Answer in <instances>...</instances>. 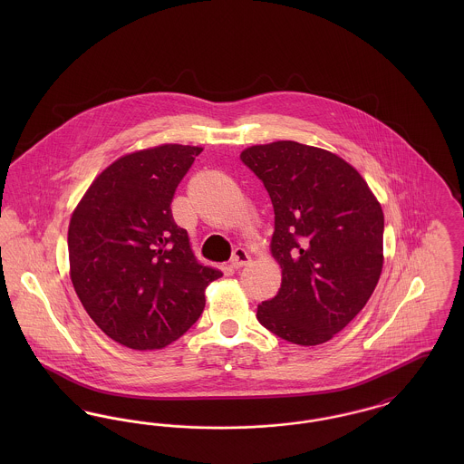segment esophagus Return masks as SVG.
Here are the masks:
<instances>
[{
    "label": "esophagus",
    "instance_id": "1",
    "mask_svg": "<svg viewBox=\"0 0 464 464\" xmlns=\"http://www.w3.org/2000/svg\"><path fill=\"white\" fill-rule=\"evenodd\" d=\"M250 263V256L245 252V248H235L233 256H231V266L235 269H240L245 265Z\"/></svg>",
    "mask_w": 464,
    "mask_h": 464
}]
</instances>
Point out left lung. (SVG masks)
I'll list each match as a JSON object with an SVG mask.
<instances>
[{
	"mask_svg": "<svg viewBox=\"0 0 464 464\" xmlns=\"http://www.w3.org/2000/svg\"><path fill=\"white\" fill-rule=\"evenodd\" d=\"M275 210L271 252L278 294L257 306L267 331L322 344L367 304L382 269L384 216L363 177L343 158L294 140L246 148Z\"/></svg>",
	"mask_w": 464,
	"mask_h": 464,
	"instance_id": "1",
	"label": "left lung"
}]
</instances>
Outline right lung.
I'll list each match as a JSON object with an SVG mask.
<instances>
[{"label":"right lung","instance_id":"add662e5","mask_svg":"<svg viewBox=\"0 0 464 464\" xmlns=\"http://www.w3.org/2000/svg\"><path fill=\"white\" fill-rule=\"evenodd\" d=\"M201 148L165 144L123 156L97 177L67 231L74 290L90 318L132 350H160L205 308L221 271L199 265L170 203Z\"/></svg>","mask_w":464,"mask_h":464}]
</instances>
